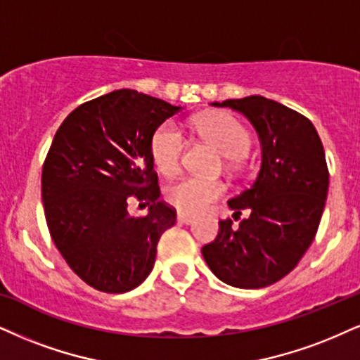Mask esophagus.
Returning a JSON list of instances; mask_svg holds the SVG:
<instances>
[{
	"instance_id": "1",
	"label": "esophagus",
	"mask_w": 360,
	"mask_h": 360,
	"mask_svg": "<svg viewBox=\"0 0 360 360\" xmlns=\"http://www.w3.org/2000/svg\"><path fill=\"white\" fill-rule=\"evenodd\" d=\"M176 220H179L180 224L188 225V224H192V221H193V217L192 215H187V214H181V212H179V215H176Z\"/></svg>"
}]
</instances>
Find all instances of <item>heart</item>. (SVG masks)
Wrapping results in <instances>:
<instances>
[{"label":"heart","mask_w":360,"mask_h":360,"mask_svg":"<svg viewBox=\"0 0 360 360\" xmlns=\"http://www.w3.org/2000/svg\"><path fill=\"white\" fill-rule=\"evenodd\" d=\"M192 125L198 135L210 141L225 157L242 158L250 148V133L237 118L229 113H207L193 118ZM185 140L173 122L162 123L150 139V155L160 172L170 175L179 168ZM225 193L221 180L198 176H180L167 185L165 198L184 214H200L210 203Z\"/></svg>","instance_id":"heart-1"}]
</instances>
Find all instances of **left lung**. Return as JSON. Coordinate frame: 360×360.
<instances>
[{"label": "left lung", "mask_w": 360, "mask_h": 360, "mask_svg": "<svg viewBox=\"0 0 360 360\" xmlns=\"http://www.w3.org/2000/svg\"><path fill=\"white\" fill-rule=\"evenodd\" d=\"M214 106L240 112L255 127L262 167L250 187L230 198L238 227L220 220L219 235L202 255L221 282L238 288L272 285L299 264L316 238L329 190L322 141L309 118L260 95Z\"/></svg>", "instance_id": "left-lung-1"}]
</instances>
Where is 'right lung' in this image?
<instances>
[{
    "instance_id": "right-lung-1",
    "label": "right lung",
    "mask_w": 360,
    "mask_h": 360,
    "mask_svg": "<svg viewBox=\"0 0 360 360\" xmlns=\"http://www.w3.org/2000/svg\"><path fill=\"white\" fill-rule=\"evenodd\" d=\"M180 106L117 90L75 108L55 133L41 173L48 230L70 269L106 294L139 287L176 210L160 200L150 139ZM149 215L131 217L127 202Z\"/></svg>"
}]
</instances>
